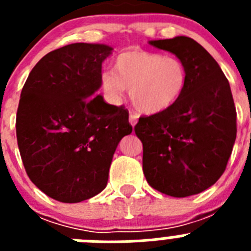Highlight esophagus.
Returning a JSON list of instances; mask_svg holds the SVG:
<instances>
[{"mask_svg": "<svg viewBox=\"0 0 251 251\" xmlns=\"http://www.w3.org/2000/svg\"><path fill=\"white\" fill-rule=\"evenodd\" d=\"M138 122V115L134 114V113H129V123L132 124V127H134Z\"/></svg>", "mask_w": 251, "mask_h": 251, "instance_id": "1", "label": "esophagus"}]
</instances>
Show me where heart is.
Instances as JSON below:
<instances>
[{
    "label": "heart",
    "instance_id": "heart-1",
    "mask_svg": "<svg viewBox=\"0 0 251 251\" xmlns=\"http://www.w3.org/2000/svg\"><path fill=\"white\" fill-rule=\"evenodd\" d=\"M114 72H104L100 84L113 100H121L126 89L136 109L145 114H157L174 105L185 90L187 72L176 56L133 49L115 57Z\"/></svg>",
    "mask_w": 251,
    "mask_h": 251
}]
</instances>
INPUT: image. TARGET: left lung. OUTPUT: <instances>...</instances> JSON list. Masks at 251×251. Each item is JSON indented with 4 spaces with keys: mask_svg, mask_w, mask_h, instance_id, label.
Returning a JSON list of instances; mask_svg holds the SVG:
<instances>
[{
    "mask_svg": "<svg viewBox=\"0 0 251 251\" xmlns=\"http://www.w3.org/2000/svg\"><path fill=\"white\" fill-rule=\"evenodd\" d=\"M150 44L176 55L185 64L187 81L170 109L142 115L134 127L143 145V174L162 194H200L225 172L236 138L229 81L216 60L191 37Z\"/></svg>",
    "mask_w": 251,
    "mask_h": 251,
    "instance_id": "1",
    "label": "left lung"
}]
</instances>
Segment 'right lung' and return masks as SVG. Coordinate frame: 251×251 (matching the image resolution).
I'll return each instance as SVG.
<instances>
[{"instance_id": "obj_1", "label": "right lung", "mask_w": 251, "mask_h": 251, "mask_svg": "<svg viewBox=\"0 0 251 251\" xmlns=\"http://www.w3.org/2000/svg\"><path fill=\"white\" fill-rule=\"evenodd\" d=\"M112 50L84 43L56 49L34 66L22 88L16 115L22 163L34 185L60 202L103 191L115 148L132 133L123 105L93 98Z\"/></svg>"}]
</instances>
